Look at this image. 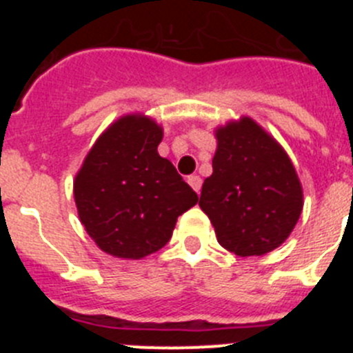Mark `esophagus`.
Listing matches in <instances>:
<instances>
[{"label": "esophagus", "mask_w": 353, "mask_h": 353, "mask_svg": "<svg viewBox=\"0 0 353 353\" xmlns=\"http://www.w3.org/2000/svg\"><path fill=\"white\" fill-rule=\"evenodd\" d=\"M187 182H189V185H191L196 192H199V189H201V179H199L198 174H191V176L187 179Z\"/></svg>", "instance_id": "obj_1"}]
</instances>
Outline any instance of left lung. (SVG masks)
<instances>
[{
    "mask_svg": "<svg viewBox=\"0 0 353 353\" xmlns=\"http://www.w3.org/2000/svg\"><path fill=\"white\" fill-rule=\"evenodd\" d=\"M214 173L199 207L219 244L236 256H261L288 239L302 212V187L285 150L251 118L217 130Z\"/></svg>",
    "mask_w": 353,
    "mask_h": 353,
    "instance_id": "left-lung-1",
    "label": "left lung"
}]
</instances>
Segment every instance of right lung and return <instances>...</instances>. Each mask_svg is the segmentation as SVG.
Masks as SVG:
<instances>
[{
    "label": "right lung",
    "instance_id": "obj_1",
    "mask_svg": "<svg viewBox=\"0 0 353 353\" xmlns=\"http://www.w3.org/2000/svg\"><path fill=\"white\" fill-rule=\"evenodd\" d=\"M162 129L130 114L97 139L74 182L79 219L108 254L139 260L170 242L198 194L157 154Z\"/></svg>",
    "mask_w": 353,
    "mask_h": 353
}]
</instances>
